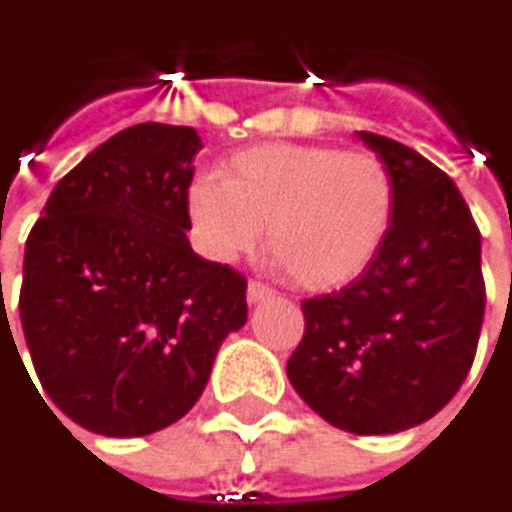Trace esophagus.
<instances>
[{"mask_svg":"<svg viewBox=\"0 0 512 512\" xmlns=\"http://www.w3.org/2000/svg\"><path fill=\"white\" fill-rule=\"evenodd\" d=\"M273 294H276V291H273L270 285H264V282H248V291H245V297H248L251 306H258V303L270 300Z\"/></svg>","mask_w":512,"mask_h":512,"instance_id":"1","label":"esophagus"}]
</instances>
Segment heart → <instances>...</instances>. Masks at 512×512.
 <instances>
[{"label": "heart", "instance_id": "1", "mask_svg": "<svg viewBox=\"0 0 512 512\" xmlns=\"http://www.w3.org/2000/svg\"><path fill=\"white\" fill-rule=\"evenodd\" d=\"M194 242L212 261H236L264 236L276 267L309 291L363 276L396 218V182L366 149L261 143L185 191Z\"/></svg>", "mask_w": 512, "mask_h": 512}]
</instances>
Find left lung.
<instances>
[{"label": "left lung", "instance_id": "1", "mask_svg": "<svg viewBox=\"0 0 512 512\" xmlns=\"http://www.w3.org/2000/svg\"><path fill=\"white\" fill-rule=\"evenodd\" d=\"M357 137L393 173V230L360 279L303 303L288 378L330 426L393 435L435 417L471 372L486 312L480 230L441 167L399 140Z\"/></svg>", "mask_w": 512, "mask_h": 512}]
</instances>
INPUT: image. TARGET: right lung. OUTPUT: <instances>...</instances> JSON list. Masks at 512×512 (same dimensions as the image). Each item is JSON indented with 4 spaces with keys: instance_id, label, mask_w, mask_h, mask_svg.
I'll use <instances>...</instances> for the list:
<instances>
[{
    "instance_id": "add662e5",
    "label": "right lung",
    "mask_w": 512,
    "mask_h": 512,
    "mask_svg": "<svg viewBox=\"0 0 512 512\" xmlns=\"http://www.w3.org/2000/svg\"><path fill=\"white\" fill-rule=\"evenodd\" d=\"M197 152L185 125L113 134L56 182L26 239L20 324L35 375L95 435L140 438L185 417L248 318L245 276L185 236Z\"/></svg>"
}]
</instances>
